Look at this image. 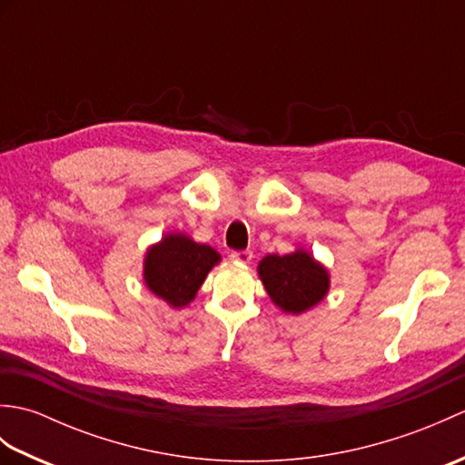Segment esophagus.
I'll return each mask as SVG.
<instances>
[{"label":"esophagus","instance_id":"1","mask_svg":"<svg viewBox=\"0 0 465 465\" xmlns=\"http://www.w3.org/2000/svg\"><path fill=\"white\" fill-rule=\"evenodd\" d=\"M230 258H232L233 262H240V263H250V262H252V258H253V253H252L250 250H243V252H232Z\"/></svg>","mask_w":465,"mask_h":465}]
</instances>
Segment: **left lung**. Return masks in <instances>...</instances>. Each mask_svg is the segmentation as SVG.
Listing matches in <instances>:
<instances>
[{"label":"left lung","instance_id":"1","mask_svg":"<svg viewBox=\"0 0 465 465\" xmlns=\"http://www.w3.org/2000/svg\"><path fill=\"white\" fill-rule=\"evenodd\" d=\"M258 273L272 302L285 313L308 312L330 290L328 270L305 250H295L288 255H265L258 265Z\"/></svg>","mask_w":465,"mask_h":465}]
</instances>
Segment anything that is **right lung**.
<instances>
[{
  "mask_svg": "<svg viewBox=\"0 0 465 465\" xmlns=\"http://www.w3.org/2000/svg\"><path fill=\"white\" fill-rule=\"evenodd\" d=\"M220 253L185 233H167L145 253L143 282L172 308H183L202 288Z\"/></svg>",
  "mask_w": 465,
  "mask_h": 465,
  "instance_id": "right-lung-1",
  "label": "right lung"
}]
</instances>
